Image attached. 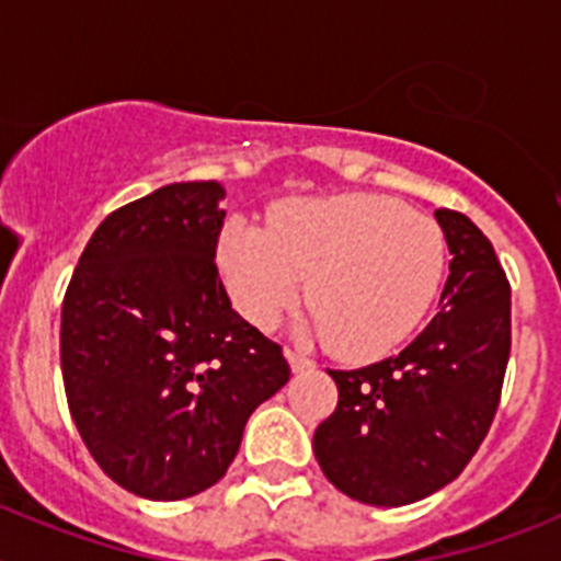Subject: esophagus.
I'll list each match as a JSON object with an SVG mask.
<instances>
[{"label": "esophagus", "instance_id": "esophagus-1", "mask_svg": "<svg viewBox=\"0 0 561 561\" xmlns=\"http://www.w3.org/2000/svg\"><path fill=\"white\" fill-rule=\"evenodd\" d=\"M286 359H289V365H291V370H295V374H304V370H311L314 368V362L309 359V356H304V354H297V351H286Z\"/></svg>", "mask_w": 561, "mask_h": 561}]
</instances>
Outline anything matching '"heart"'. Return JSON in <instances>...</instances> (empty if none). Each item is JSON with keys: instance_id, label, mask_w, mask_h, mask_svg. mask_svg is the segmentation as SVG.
<instances>
[{"instance_id": "b5f03b06", "label": "heart", "mask_w": 561, "mask_h": 561, "mask_svg": "<svg viewBox=\"0 0 561 561\" xmlns=\"http://www.w3.org/2000/svg\"><path fill=\"white\" fill-rule=\"evenodd\" d=\"M232 304L255 329L300 300L309 331L345 359H376L408 340L433 306L447 270V241L427 216L370 193H342L284 207L266 230L232 221L219 238Z\"/></svg>"}]
</instances>
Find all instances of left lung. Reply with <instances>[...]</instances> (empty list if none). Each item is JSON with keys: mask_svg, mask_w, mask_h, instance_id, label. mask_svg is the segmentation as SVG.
<instances>
[{"mask_svg": "<svg viewBox=\"0 0 561 561\" xmlns=\"http://www.w3.org/2000/svg\"><path fill=\"white\" fill-rule=\"evenodd\" d=\"M449 244L440 311L401 354L329 370L336 410L317 427L325 478L368 505H408L453 483L492 427L512 354V286L469 216L438 207Z\"/></svg>", "mask_w": 561, "mask_h": 561, "instance_id": "8db88e82", "label": "left lung"}]
</instances>
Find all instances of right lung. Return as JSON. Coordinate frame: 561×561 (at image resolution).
Masks as SVG:
<instances>
[{"label": "right lung", "mask_w": 561, "mask_h": 561, "mask_svg": "<svg viewBox=\"0 0 561 561\" xmlns=\"http://www.w3.org/2000/svg\"><path fill=\"white\" fill-rule=\"evenodd\" d=\"M219 182L117 207L61 309V374L83 444L146 500H185L230 469L247 419L289 381L284 348L232 311L216 266Z\"/></svg>", "instance_id": "obj_1"}]
</instances>
